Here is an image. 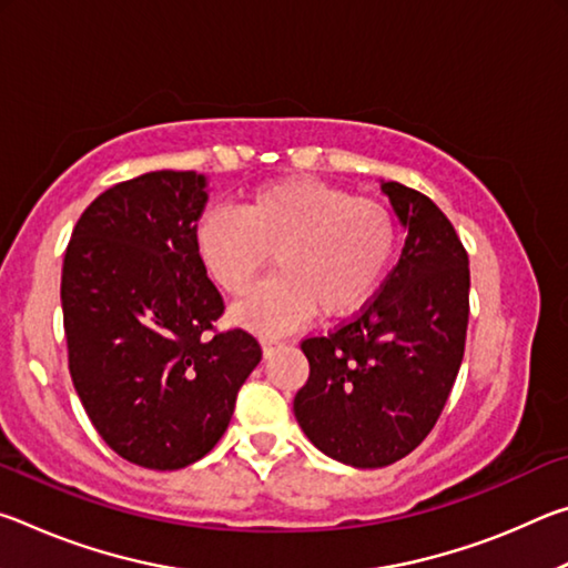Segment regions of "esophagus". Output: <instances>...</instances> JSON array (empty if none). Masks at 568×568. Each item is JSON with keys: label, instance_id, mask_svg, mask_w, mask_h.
I'll return each mask as SVG.
<instances>
[{"label": "esophagus", "instance_id": "34e87169", "mask_svg": "<svg viewBox=\"0 0 568 568\" xmlns=\"http://www.w3.org/2000/svg\"><path fill=\"white\" fill-rule=\"evenodd\" d=\"M261 345H263V353L271 355L277 348V345H281V341H277V338H263Z\"/></svg>", "mask_w": 568, "mask_h": 568}]
</instances>
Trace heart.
Segmentation results:
<instances>
[{
  "label": "heart",
  "mask_w": 568,
  "mask_h": 568,
  "mask_svg": "<svg viewBox=\"0 0 568 568\" xmlns=\"http://www.w3.org/2000/svg\"><path fill=\"white\" fill-rule=\"evenodd\" d=\"M398 250L396 215L376 200L311 178H287L250 192L237 213L207 210L195 253L230 297L247 295L265 265L277 273L235 307L257 333H283L318 311L345 318L371 301Z\"/></svg>",
  "instance_id": "1"
}]
</instances>
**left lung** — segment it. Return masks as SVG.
I'll list each match as a JSON object with an SVG mask.
<instances>
[{"label": "left lung", "mask_w": 568, "mask_h": 568, "mask_svg": "<svg viewBox=\"0 0 568 568\" xmlns=\"http://www.w3.org/2000/svg\"><path fill=\"white\" fill-rule=\"evenodd\" d=\"M408 230L400 261L355 318L301 348L311 376L295 393L303 434L341 464L381 468L423 444L466 348L468 253L436 203L383 182Z\"/></svg>", "instance_id": "obj_1"}]
</instances>
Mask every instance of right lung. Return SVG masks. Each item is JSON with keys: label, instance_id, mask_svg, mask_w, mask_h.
Segmentation results:
<instances>
[{"label": "right lung", "instance_id": "add662e5", "mask_svg": "<svg viewBox=\"0 0 568 568\" xmlns=\"http://www.w3.org/2000/svg\"><path fill=\"white\" fill-rule=\"evenodd\" d=\"M207 178L158 170L94 197L62 265L67 361L114 454L175 470L213 450L263 358L243 328L217 331L223 295L195 253Z\"/></svg>", "mask_w": 568, "mask_h": 568}]
</instances>
